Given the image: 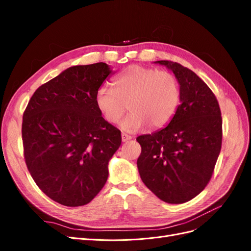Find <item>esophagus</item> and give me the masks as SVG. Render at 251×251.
I'll return each instance as SVG.
<instances>
[{
    "label": "esophagus",
    "mask_w": 251,
    "mask_h": 251,
    "mask_svg": "<svg viewBox=\"0 0 251 251\" xmlns=\"http://www.w3.org/2000/svg\"><path fill=\"white\" fill-rule=\"evenodd\" d=\"M130 139H132V136L127 135V134H125V133L121 134V140H123L124 142H126V141H127V140H130Z\"/></svg>",
    "instance_id": "1"
}]
</instances>
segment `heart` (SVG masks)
Here are the masks:
<instances>
[{"instance_id": "heart-1", "label": "heart", "mask_w": 251, "mask_h": 251, "mask_svg": "<svg viewBox=\"0 0 251 251\" xmlns=\"http://www.w3.org/2000/svg\"><path fill=\"white\" fill-rule=\"evenodd\" d=\"M114 87L103 85L98 88L96 107L107 123L116 124L127 104L131 113L121 123L126 132H136L147 125L151 130L165 126L179 105V83L169 71L131 66L115 78Z\"/></svg>"}]
</instances>
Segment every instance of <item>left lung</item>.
I'll return each mask as SVG.
<instances>
[{
	"instance_id": "1",
	"label": "left lung",
	"mask_w": 251,
	"mask_h": 251,
	"mask_svg": "<svg viewBox=\"0 0 251 251\" xmlns=\"http://www.w3.org/2000/svg\"><path fill=\"white\" fill-rule=\"evenodd\" d=\"M156 63L178 79L181 103L164 128L136 139L141 146L137 166L142 182L159 199L180 204L199 195L212 176L222 146L221 110L195 72L169 60Z\"/></svg>"
}]
</instances>
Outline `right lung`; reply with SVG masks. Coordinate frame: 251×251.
Masks as SVG:
<instances>
[{
	"instance_id": "right-lung-1",
	"label": "right lung",
	"mask_w": 251,
	"mask_h": 251,
	"mask_svg": "<svg viewBox=\"0 0 251 251\" xmlns=\"http://www.w3.org/2000/svg\"><path fill=\"white\" fill-rule=\"evenodd\" d=\"M107 64L74 66L37 89L23 114L27 169L41 191L65 206L92 201L107 182L121 133L98 111Z\"/></svg>"
}]
</instances>
